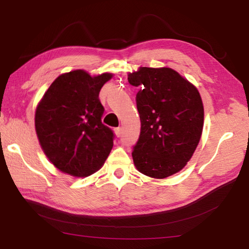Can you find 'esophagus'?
<instances>
[{
    "instance_id": "esophagus-1",
    "label": "esophagus",
    "mask_w": 249,
    "mask_h": 249,
    "mask_svg": "<svg viewBox=\"0 0 249 249\" xmlns=\"http://www.w3.org/2000/svg\"><path fill=\"white\" fill-rule=\"evenodd\" d=\"M115 134L117 137H121L122 134H123V129H122V127H117L115 128Z\"/></svg>"
}]
</instances>
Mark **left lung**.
I'll use <instances>...</instances> for the list:
<instances>
[{"instance_id": "1", "label": "left lung", "mask_w": 249, "mask_h": 249, "mask_svg": "<svg viewBox=\"0 0 249 249\" xmlns=\"http://www.w3.org/2000/svg\"><path fill=\"white\" fill-rule=\"evenodd\" d=\"M127 79L140 87L141 134L133 147L134 163L142 174L163 179L182 169L199 144L204 120L200 93L170 68L142 67Z\"/></svg>"}]
</instances>
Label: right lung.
<instances>
[{
	"instance_id": "add662e5",
	"label": "right lung",
	"mask_w": 249,
	"mask_h": 249,
	"mask_svg": "<svg viewBox=\"0 0 249 249\" xmlns=\"http://www.w3.org/2000/svg\"><path fill=\"white\" fill-rule=\"evenodd\" d=\"M111 73L91 77L83 70L54 80L36 108L41 148L54 167L74 177L98 171L111 153L115 135L102 124L101 88Z\"/></svg>"
}]
</instances>
